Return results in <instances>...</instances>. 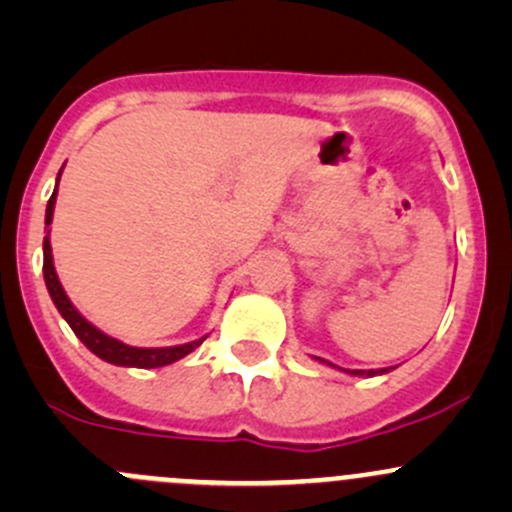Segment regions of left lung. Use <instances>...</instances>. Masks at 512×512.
<instances>
[{"label":"left lung","mask_w":512,"mask_h":512,"mask_svg":"<svg viewBox=\"0 0 512 512\" xmlns=\"http://www.w3.org/2000/svg\"><path fill=\"white\" fill-rule=\"evenodd\" d=\"M317 361H322V364H329V361H324V359H319L317 356ZM329 366H334V364H329ZM339 369V366H337ZM342 371H347V374H352V376H379V374H386V371L389 369H369V371H361V369H342Z\"/></svg>","instance_id":"8db88e82"}]
</instances>
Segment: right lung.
Segmentation results:
<instances>
[{"mask_svg": "<svg viewBox=\"0 0 512 512\" xmlns=\"http://www.w3.org/2000/svg\"><path fill=\"white\" fill-rule=\"evenodd\" d=\"M61 170H59V175H56V185H59ZM54 205H56V188H54V193H51L49 203H46V227L51 225V218H54ZM44 282H46V289H49V294H51V302L56 304V309H59L61 317L69 322V327L74 329L76 337L84 342V347L89 349V352H94L98 359L108 361V364L133 366V369H158V366H168V364H173V361L183 359V356H188L193 349H198L200 344L205 342V337H200V339H195V342L178 344V347H156V349L128 347V344L118 342V339L108 337V334H103L101 329H96L89 319L81 317V312L74 307V304H71V299L66 297L64 287H61L59 275H56V270H54V255H51L49 230H46V237H44Z\"/></svg>", "mask_w": 512, "mask_h": 512, "instance_id": "1", "label": "right lung"}]
</instances>
